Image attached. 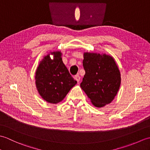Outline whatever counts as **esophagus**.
I'll return each instance as SVG.
<instances>
[{"instance_id":"34e87169","label":"esophagus","mask_w":150,"mask_h":150,"mask_svg":"<svg viewBox=\"0 0 150 150\" xmlns=\"http://www.w3.org/2000/svg\"><path fill=\"white\" fill-rule=\"evenodd\" d=\"M74 79H75V80H76V81H77V82H79V81H80L81 77H80V76H79V75H76L75 76H74Z\"/></svg>"}]
</instances>
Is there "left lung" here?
<instances>
[{"mask_svg": "<svg viewBox=\"0 0 150 150\" xmlns=\"http://www.w3.org/2000/svg\"><path fill=\"white\" fill-rule=\"evenodd\" d=\"M85 75L81 87L95 106L101 108L112 101L120 85V73L112 57L84 53Z\"/></svg>", "mask_w": 150, "mask_h": 150, "instance_id": "left-lung-1", "label": "left lung"}]
</instances>
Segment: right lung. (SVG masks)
<instances>
[{"mask_svg": "<svg viewBox=\"0 0 150 150\" xmlns=\"http://www.w3.org/2000/svg\"><path fill=\"white\" fill-rule=\"evenodd\" d=\"M44 57L35 73L37 90L47 103L57 104L62 101L69 90L77 84L62 60L60 52H51Z\"/></svg>", "mask_w": 150, "mask_h": 150, "instance_id": "obj_1", "label": "right lung"}]
</instances>
